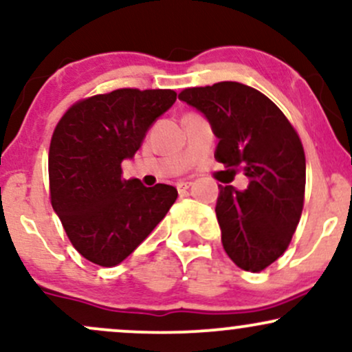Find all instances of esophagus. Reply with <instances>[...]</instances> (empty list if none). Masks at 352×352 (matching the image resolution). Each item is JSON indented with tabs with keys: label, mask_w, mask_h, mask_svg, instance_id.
<instances>
[{
	"label": "esophagus",
	"mask_w": 352,
	"mask_h": 352,
	"mask_svg": "<svg viewBox=\"0 0 352 352\" xmlns=\"http://www.w3.org/2000/svg\"><path fill=\"white\" fill-rule=\"evenodd\" d=\"M190 185H192V182L180 180V182H177V190H179V192H184V190L190 188Z\"/></svg>",
	"instance_id": "obj_1"
}]
</instances>
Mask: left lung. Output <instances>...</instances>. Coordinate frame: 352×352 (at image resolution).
<instances>
[{
	"mask_svg": "<svg viewBox=\"0 0 352 352\" xmlns=\"http://www.w3.org/2000/svg\"><path fill=\"white\" fill-rule=\"evenodd\" d=\"M179 99L208 119L220 139L218 162L248 177L246 190L220 185L215 212L233 263L263 272L286 252L300 223L306 185L300 135L273 100L245 84L188 87Z\"/></svg>",
	"mask_w": 352,
	"mask_h": 352,
	"instance_id": "obj_1",
	"label": "left lung"
}]
</instances>
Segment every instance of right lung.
Wrapping results in <instances>:
<instances>
[{
  "instance_id": "1",
  "label": "right lung",
  "mask_w": 352,
  "mask_h": 352,
  "mask_svg": "<svg viewBox=\"0 0 352 352\" xmlns=\"http://www.w3.org/2000/svg\"><path fill=\"white\" fill-rule=\"evenodd\" d=\"M172 89H116L80 99L51 137L50 199L72 246L99 266L124 261L167 215L177 188L122 179L124 159L175 102Z\"/></svg>"
}]
</instances>
